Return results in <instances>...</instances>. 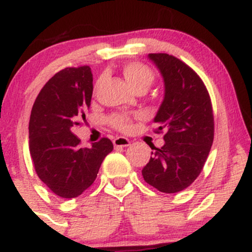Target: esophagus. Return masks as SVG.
Masks as SVG:
<instances>
[{"label": "esophagus", "instance_id": "34e87169", "mask_svg": "<svg viewBox=\"0 0 252 252\" xmlns=\"http://www.w3.org/2000/svg\"><path fill=\"white\" fill-rule=\"evenodd\" d=\"M130 144V141L128 140L126 137H122V136H120V137H116L114 140V146L118 148V147H128Z\"/></svg>", "mask_w": 252, "mask_h": 252}]
</instances>
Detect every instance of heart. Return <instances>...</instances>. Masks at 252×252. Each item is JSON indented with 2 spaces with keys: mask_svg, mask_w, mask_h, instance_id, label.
Listing matches in <instances>:
<instances>
[{
  "mask_svg": "<svg viewBox=\"0 0 252 252\" xmlns=\"http://www.w3.org/2000/svg\"><path fill=\"white\" fill-rule=\"evenodd\" d=\"M122 71L126 82L135 90L140 88L148 89L150 84L154 80V73H153V71L142 63H126L123 66ZM108 121L112 128L120 130V131H128L131 128L132 116H130L128 114H114L109 117Z\"/></svg>",
  "mask_w": 252,
  "mask_h": 252,
  "instance_id": "obj_1",
  "label": "heart"
}]
</instances>
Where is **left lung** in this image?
<instances>
[{"mask_svg":"<svg viewBox=\"0 0 252 252\" xmlns=\"http://www.w3.org/2000/svg\"><path fill=\"white\" fill-rule=\"evenodd\" d=\"M148 57L163 77L164 98L154 122L156 132L164 129L166 135L142 175L160 192L176 193L194 182L206 162L215 136L212 103L204 82L189 65L167 53Z\"/></svg>","mask_w":252,"mask_h":252,"instance_id":"obj_1","label":"left lung"}]
</instances>
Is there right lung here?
Returning <instances> with one entry per match:
<instances>
[{"label": "right lung", "mask_w": 252, "mask_h": 252, "mask_svg": "<svg viewBox=\"0 0 252 252\" xmlns=\"http://www.w3.org/2000/svg\"><path fill=\"white\" fill-rule=\"evenodd\" d=\"M92 80L89 66L66 67L45 84L32 108L28 129L34 168L60 198H76L88 189L114 149L106 137L83 148L73 134L91 105Z\"/></svg>", "instance_id": "add662e5"}]
</instances>
